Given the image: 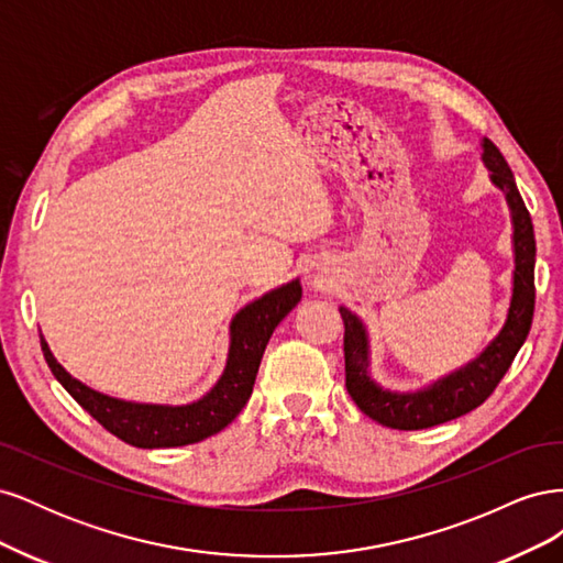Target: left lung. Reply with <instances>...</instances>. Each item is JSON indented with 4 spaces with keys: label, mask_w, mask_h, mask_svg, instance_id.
<instances>
[{
    "label": "left lung",
    "mask_w": 563,
    "mask_h": 563,
    "mask_svg": "<svg viewBox=\"0 0 563 563\" xmlns=\"http://www.w3.org/2000/svg\"><path fill=\"white\" fill-rule=\"evenodd\" d=\"M484 164L490 180L505 192L515 225V288L512 302L503 331L493 343L467 366L457 368L451 376L432 383L420 391H389L368 376V335L360 317L347 308H340L345 323V387L354 404L371 420L391 430H424L449 422L482 406L493 389L498 387L507 368L512 366L517 352L531 331L536 308V234L531 213L517 190V180L509 172L503 152L484 139Z\"/></svg>",
    "instance_id": "8db88e82"
}]
</instances>
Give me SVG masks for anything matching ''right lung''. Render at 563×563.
I'll use <instances>...</instances> for the list:
<instances>
[{
    "instance_id": "obj_1",
    "label": "right lung",
    "mask_w": 563,
    "mask_h": 563,
    "mask_svg": "<svg viewBox=\"0 0 563 563\" xmlns=\"http://www.w3.org/2000/svg\"><path fill=\"white\" fill-rule=\"evenodd\" d=\"M300 296L302 288L296 279L240 310V314L230 323V352L223 376H220L209 395L187 406L133 404L100 395V391L73 378L56 362L44 335L42 352L56 380L70 391L84 411H89L117 439L139 449L187 446L228 428L240 416L253 391L255 373H258L272 331L296 308Z\"/></svg>"
}]
</instances>
